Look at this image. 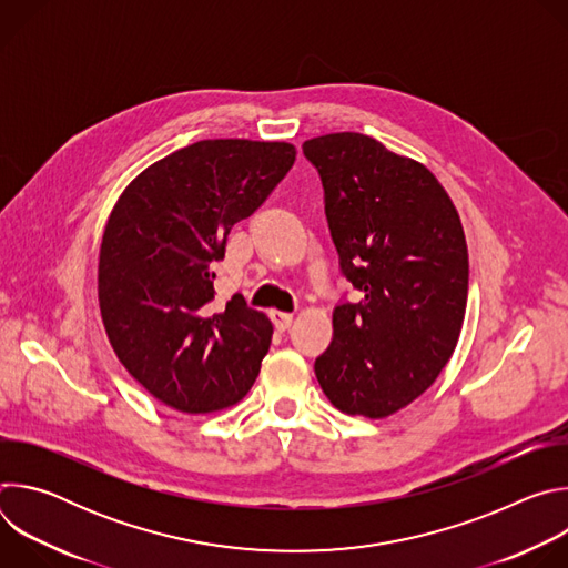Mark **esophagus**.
Returning <instances> with one entry per match:
<instances>
[{
    "label": "esophagus",
    "mask_w": 568,
    "mask_h": 568,
    "mask_svg": "<svg viewBox=\"0 0 568 568\" xmlns=\"http://www.w3.org/2000/svg\"><path fill=\"white\" fill-rule=\"evenodd\" d=\"M270 316H272V321H274V326H276V331H281V333H285L290 326H292V314H287V312H278V310H272L270 312Z\"/></svg>",
    "instance_id": "obj_1"
}]
</instances>
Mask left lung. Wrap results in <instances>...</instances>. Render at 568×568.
I'll return each instance as SVG.
<instances>
[{"label":"left lung","mask_w":568,"mask_h":568,"mask_svg":"<svg viewBox=\"0 0 568 568\" xmlns=\"http://www.w3.org/2000/svg\"><path fill=\"white\" fill-rule=\"evenodd\" d=\"M303 154L321 175L342 272L362 292L335 307L314 373L339 412L386 418L436 382L458 344L469 278L463 224L427 166L373 136H314Z\"/></svg>","instance_id":"left-lung-1"}]
</instances>
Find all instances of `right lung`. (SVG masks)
<instances>
[{
  "label": "right lung",
  "mask_w": 568,
  "mask_h": 568,
  "mask_svg": "<svg viewBox=\"0 0 568 568\" xmlns=\"http://www.w3.org/2000/svg\"><path fill=\"white\" fill-rule=\"evenodd\" d=\"M285 141L206 139L154 161L116 200L99 256V305L128 373L182 414H211L254 386L270 318L233 296L213 312L229 231L287 175Z\"/></svg>",
  "instance_id": "obj_1"
}]
</instances>
